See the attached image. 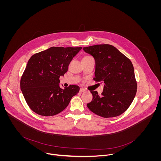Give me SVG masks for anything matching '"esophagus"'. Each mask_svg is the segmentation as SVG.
Listing matches in <instances>:
<instances>
[{
  "instance_id": "34e87169",
  "label": "esophagus",
  "mask_w": 161,
  "mask_h": 161,
  "mask_svg": "<svg viewBox=\"0 0 161 161\" xmlns=\"http://www.w3.org/2000/svg\"><path fill=\"white\" fill-rule=\"evenodd\" d=\"M85 91H86V90H85L84 89H83V88H80V91H79V92H81V93H82V92H85Z\"/></svg>"
}]
</instances>
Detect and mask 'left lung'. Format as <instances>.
<instances>
[{
    "label": "left lung",
    "instance_id": "left-lung-1",
    "mask_svg": "<svg viewBox=\"0 0 161 161\" xmlns=\"http://www.w3.org/2000/svg\"><path fill=\"white\" fill-rule=\"evenodd\" d=\"M95 61L94 80L104 84L102 95L92 91L89 109L104 118L115 117L124 113L131 104L137 91L134 68L131 61L110 45L83 47Z\"/></svg>",
    "mask_w": 161,
    "mask_h": 161
}]
</instances>
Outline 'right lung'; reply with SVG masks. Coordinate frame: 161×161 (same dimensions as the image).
<instances>
[{"instance_id": "right-lung-1", "label": "right lung", "mask_w": 161, "mask_h": 161, "mask_svg": "<svg viewBox=\"0 0 161 161\" xmlns=\"http://www.w3.org/2000/svg\"><path fill=\"white\" fill-rule=\"evenodd\" d=\"M82 47H51L33 54L28 60L20 80V89L29 107L36 114H58L69 105L79 87H59V77L68 71L73 58Z\"/></svg>"}]
</instances>
